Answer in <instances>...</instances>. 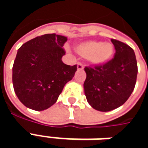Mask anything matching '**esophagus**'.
<instances>
[{
    "label": "esophagus",
    "instance_id": "1",
    "mask_svg": "<svg viewBox=\"0 0 148 148\" xmlns=\"http://www.w3.org/2000/svg\"><path fill=\"white\" fill-rule=\"evenodd\" d=\"M77 69L78 71H81V70H82L83 69V65L82 64L81 62H78L77 65Z\"/></svg>",
    "mask_w": 148,
    "mask_h": 148
}]
</instances>
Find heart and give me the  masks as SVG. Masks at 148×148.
Here are the masks:
<instances>
[{"mask_svg":"<svg viewBox=\"0 0 148 148\" xmlns=\"http://www.w3.org/2000/svg\"><path fill=\"white\" fill-rule=\"evenodd\" d=\"M76 51L84 58H88L93 65L106 64L110 60L114 53V47L110 42L101 41H86L76 47Z\"/></svg>","mask_w":148,"mask_h":148,"instance_id":"b5f03b06","label":"heart"}]
</instances>
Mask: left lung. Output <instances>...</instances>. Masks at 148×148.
Listing matches in <instances>:
<instances>
[{"label": "left lung", "instance_id": "obj_1", "mask_svg": "<svg viewBox=\"0 0 148 148\" xmlns=\"http://www.w3.org/2000/svg\"><path fill=\"white\" fill-rule=\"evenodd\" d=\"M116 53L106 64L85 67L84 91L92 108L109 112L126 102L136 82L137 62L133 49L116 39H111Z\"/></svg>", "mask_w": 148, "mask_h": 148}]
</instances>
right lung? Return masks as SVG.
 <instances>
[{
    "mask_svg": "<svg viewBox=\"0 0 148 148\" xmlns=\"http://www.w3.org/2000/svg\"><path fill=\"white\" fill-rule=\"evenodd\" d=\"M67 38L45 34L18 49L12 66V84L18 99L27 108L42 111L55 104L74 76L77 65L62 61Z\"/></svg>",
    "mask_w": 148,
    "mask_h": 148,
    "instance_id": "right-lung-1",
    "label": "right lung"
}]
</instances>
